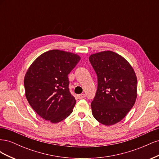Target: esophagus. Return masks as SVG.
Segmentation results:
<instances>
[{"instance_id":"34e87169","label":"esophagus","mask_w":159,"mask_h":159,"mask_svg":"<svg viewBox=\"0 0 159 159\" xmlns=\"http://www.w3.org/2000/svg\"><path fill=\"white\" fill-rule=\"evenodd\" d=\"M77 97H78V98L79 99H81L84 98L85 97V94L82 93V94H80V95H77Z\"/></svg>"}]
</instances>
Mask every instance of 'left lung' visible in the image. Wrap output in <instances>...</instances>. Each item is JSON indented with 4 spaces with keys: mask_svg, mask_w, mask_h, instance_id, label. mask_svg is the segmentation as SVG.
<instances>
[{
    "mask_svg": "<svg viewBox=\"0 0 159 159\" xmlns=\"http://www.w3.org/2000/svg\"><path fill=\"white\" fill-rule=\"evenodd\" d=\"M89 60L98 75V89L91 104L94 118L105 125L117 123L135 103L137 80L129 62L112 51L91 54Z\"/></svg>",
    "mask_w": 159,
    "mask_h": 159,
    "instance_id": "8db88e82",
    "label": "left lung"
}]
</instances>
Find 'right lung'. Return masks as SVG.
Here are the masks:
<instances>
[{
    "mask_svg": "<svg viewBox=\"0 0 159 159\" xmlns=\"http://www.w3.org/2000/svg\"><path fill=\"white\" fill-rule=\"evenodd\" d=\"M74 53L52 50L33 61L24 80L25 95L36 113L56 123L73 111L76 101L69 90L68 75L80 60Z\"/></svg>",
    "mask_w": 159,
    "mask_h": 159,
    "instance_id": "add662e5",
    "label": "right lung"
}]
</instances>
